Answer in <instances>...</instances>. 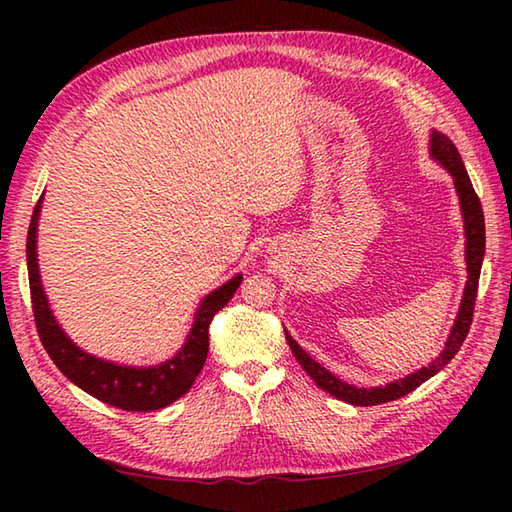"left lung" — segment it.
I'll return each instance as SVG.
<instances>
[{"label":"left lung","instance_id":"obj_1","mask_svg":"<svg viewBox=\"0 0 512 512\" xmlns=\"http://www.w3.org/2000/svg\"><path fill=\"white\" fill-rule=\"evenodd\" d=\"M429 151H431V156L436 158L440 165L453 176V184H455V191H458L462 217H464V235H466L464 253H466V270H469V281H466V286H464V297L460 303L458 319H455V323H453L451 334L447 339V347H444L442 354L436 358V361L429 363V367H422V369H418V372H413L405 378L394 380V383H387L385 387L365 389V387L347 385L345 380L330 374L328 369L321 367L317 361H312V358L301 350L299 343L286 332V341L290 345L292 354H295L299 365L306 369L314 383H317L323 391H328V394H332L334 398L350 402V405H356V407L380 405V402H391V400H398L402 396L411 394L413 389L420 387L424 380H429L431 376H436L440 369L447 365L455 354H458V350L466 339V334H469V330H471V323H473L477 284H480V270H482L484 248H486L484 211H482L480 198H477V193L471 184L469 173H466V169H464V162H462L458 147H455L444 134L433 132Z\"/></svg>","mask_w":512,"mask_h":512}]
</instances>
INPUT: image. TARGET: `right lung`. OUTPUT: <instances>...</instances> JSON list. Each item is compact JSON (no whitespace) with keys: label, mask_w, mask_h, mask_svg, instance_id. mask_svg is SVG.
<instances>
[{"label":"right lung","mask_w":512,"mask_h":512,"mask_svg":"<svg viewBox=\"0 0 512 512\" xmlns=\"http://www.w3.org/2000/svg\"><path fill=\"white\" fill-rule=\"evenodd\" d=\"M41 200L43 198H39L35 211H32V220L28 226L26 259L37 332L54 365L76 387H81L96 400L107 402V405L116 409L156 411L176 402L180 396L187 394L195 383V376L204 367L206 354H209V325L215 314L235 295V290L242 284V275L226 281L224 286L213 290L211 295L202 299L198 312H195V321L187 336V343L169 361L154 367H127L103 361V358L90 356L81 347H76V343L68 339V334L59 328V323L52 317L46 292H43L41 286L37 264V220L41 211Z\"/></svg>","instance_id":"right-lung-1"}]
</instances>
